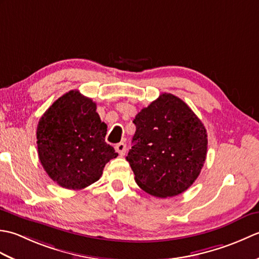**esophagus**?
<instances>
[{
	"label": "esophagus",
	"mask_w": 259,
	"mask_h": 259,
	"mask_svg": "<svg viewBox=\"0 0 259 259\" xmlns=\"http://www.w3.org/2000/svg\"><path fill=\"white\" fill-rule=\"evenodd\" d=\"M114 149H115V151L119 153L120 156H123L125 153V149H126L125 144H124V142H119V144L114 146Z\"/></svg>",
	"instance_id": "obj_1"
}]
</instances>
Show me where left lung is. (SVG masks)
Segmentation results:
<instances>
[{"label":"left lung","mask_w":259,"mask_h":259,"mask_svg":"<svg viewBox=\"0 0 259 259\" xmlns=\"http://www.w3.org/2000/svg\"><path fill=\"white\" fill-rule=\"evenodd\" d=\"M134 146L126 156L142 190L177 196L195 183L207 156V131L187 104L162 93L136 115Z\"/></svg>","instance_id":"8db88e82"}]
</instances>
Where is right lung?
<instances>
[{
    "mask_svg": "<svg viewBox=\"0 0 259 259\" xmlns=\"http://www.w3.org/2000/svg\"><path fill=\"white\" fill-rule=\"evenodd\" d=\"M97 104L78 90L54 101L38 121V159L53 181L80 190L100 179L106 163L118 156L104 141L107 124Z\"/></svg>",
    "mask_w": 259,
    "mask_h": 259,
    "instance_id": "add662e5",
    "label": "right lung"
}]
</instances>
